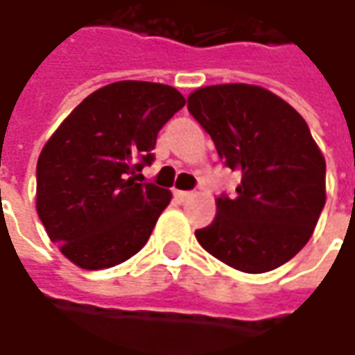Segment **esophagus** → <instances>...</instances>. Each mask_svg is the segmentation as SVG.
I'll return each instance as SVG.
<instances>
[{
	"label": "esophagus",
	"instance_id": "esophagus-1",
	"mask_svg": "<svg viewBox=\"0 0 355 355\" xmlns=\"http://www.w3.org/2000/svg\"><path fill=\"white\" fill-rule=\"evenodd\" d=\"M175 198H177L178 202H187L192 198V192H182V190H175Z\"/></svg>",
	"mask_w": 355,
	"mask_h": 355
}]
</instances>
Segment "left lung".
<instances>
[{"mask_svg": "<svg viewBox=\"0 0 355 355\" xmlns=\"http://www.w3.org/2000/svg\"><path fill=\"white\" fill-rule=\"evenodd\" d=\"M188 110L225 167L241 171L237 196L216 200L218 214L198 229V243L247 274L286 264L307 245L327 202V163L307 122L284 98L247 83L196 89Z\"/></svg>", "mask_w": 355, "mask_h": 355, "instance_id": "obj_1", "label": "left lung"}]
</instances>
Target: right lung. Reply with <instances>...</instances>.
I'll list each match as a JSON object with an SVG mask.
<instances>
[{
    "instance_id": "right-lung-1",
    "label": "right lung",
    "mask_w": 355,
    "mask_h": 355,
    "mask_svg": "<svg viewBox=\"0 0 355 355\" xmlns=\"http://www.w3.org/2000/svg\"><path fill=\"white\" fill-rule=\"evenodd\" d=\"M175 87L116 81L77 105L36 163V211L52 243L83 270L116 266L141 250L171 202L141 182L161 128L184 107Z\"/></svg>"
}]
</instances>
